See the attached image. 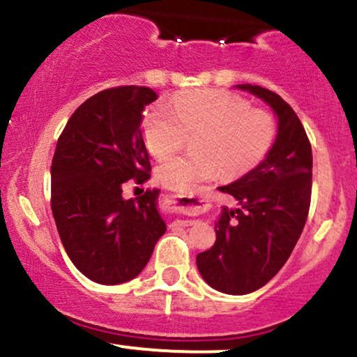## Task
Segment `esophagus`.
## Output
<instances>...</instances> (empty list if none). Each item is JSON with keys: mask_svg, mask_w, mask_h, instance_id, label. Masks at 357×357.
Wrapping results in <instances>:
<instances>
[{"mask_svg": "<svg viewBox=\"0 0 357 357\" xmlns=\"http://www.w3.org/2000/svg\"><path fill=\"white\" fill-rule=\"evenodd\" d=\"M174 225H179V227H191L192 220H176Z\"/></svg>", "mask_w": 357, "mask_h": 357, "instance_id": "34e87169", "label": "esophagus"}]
</instances>
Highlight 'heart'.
I'll return each mask as SVG.
<instances>
[{
  "label": "heart",
  "mask_w": 357,
  "mask_h": 357,
  "mask_svg": "<svg viewBox=\"0 0 357 357\" xmlns=\"http://www.w3.org/2000/svg\"><path fill=\"white\" fill-rule=\"evenodd\" d=\"M144 139L155 158H166L184 144L195 154L167 159L155 171L165 188L195 192L216 176L236 179L260 165L277 137V122L264 109L221 90H196L174 97L146 114Z\"/></svg>",
  "instance_id": "1"
}]
</instances>
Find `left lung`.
Here are the masks:
<instances>
[{"label":"left lung","mask_w":357,"mask_h":357,"mask_svg":"<svg viewBox=\"0 0 357 357\" xmlns=\"http://www.w3.org/2000/svg\"><path fill=\"white\" fill-rule=\"evenodd\" d=\"M236 89L270 105L278 121L277 137L255 169L220 188L240 208L221 210L215 245L198 253L196 265L213 289L245 296L277 275L304 230L312 191V147L297 114L278 93L252 84Z\"/></svg>","instance_id":"8db88e82"}]
</instances>
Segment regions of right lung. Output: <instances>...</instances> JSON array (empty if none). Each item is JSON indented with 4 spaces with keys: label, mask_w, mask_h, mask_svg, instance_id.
<instances>
[{
    "label": "right lung",
    "mask_w": 357,
    "mask_h": 357,
    "mask_svg": "<svg viewBox=\"0 0 357 357\" xmlns=\"http://www.w3.org/2000/svg\"><path fill=\"white\" fill-rule=\"evenodd\" d=\"M158 99L149 87L102 90L68 119L52 161V213L65 252L92 282L132 280L166 233L159 190L126 199L122 184L151 178L142 110Z\"/></svg>",
    "instance_id": "1"
}]
</instances>
